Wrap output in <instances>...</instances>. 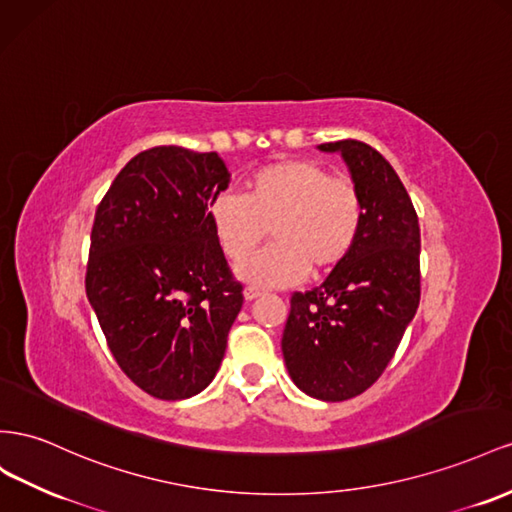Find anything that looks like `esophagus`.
<instances>
[{"mask_svg":"<svg viewBox=\"0 0 512 512\" xmlns=\"http://www.w3.org/2000/svg\"><path fill=\"white\" fill-rule=\"evenodd\" d=\"M260 295H262V290H260V288H254V286H247V288L243 290L245 301H254V299H258Z\"/></svg>","mask_w":512,"mask_h":512,"instance_id":"obj_1","label":"esophagus"}]
</instances>
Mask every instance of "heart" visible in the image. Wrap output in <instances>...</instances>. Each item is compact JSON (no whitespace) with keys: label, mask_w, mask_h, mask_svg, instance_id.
<instances>
[{"label":"heart","mask_w":512,"mask_h":512,"mask_svg":"<svg viewBox=\"0 0 512 512\" xmlns=\"http://www.w3.org/2000/svg\"><path fill=\"white\" fill-rule=\"evenodd\" d=\"M209 217L224 254L241 262L266 236L274 245L237 267V278L256 288L293 286L327 273L347 258L364 222L362 193L351 178L331 176L323 163L286 159L256 170L245 196L219 193Z\"/></svg>","instance_id":"obj_1"}]
</instances>
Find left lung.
I'll return each mask as SVG.
<instances>
[{
  "mask_svg": "<svg viewBox=\"0 0 512 512\" xmlns=\"http://www.w3.org/2000/svg\"><path fill=\"white\" fill-rule=\"evenodd\" d=\"M319 150L347 163L364 222L351 254L325 282L290 299L282 353L301 392L338 403L381 377L416 316L420 226L405 185L375 148L342 140Z\"/></svg>",
  "mask_w": 512,
  "mask_h": 512,
  "instance_id": "1",
  "label": "left lung"
}]
</instances>
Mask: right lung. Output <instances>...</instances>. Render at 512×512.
<instances>
[{
	"mask_svg": "<svg viewBox=\"0 0 512 512\" xmlns=\"http://www.w3.org/2000/svg\"><path fill=\"white\" fill-rule=\"evenodd\" d=\"M228 183L217 153L157 146L124 165L94 215L88 301L124 375L161 400L213 381L243 306L209 217Z\"/></svg>",
	"mask_w": 512,
	"mask_h": 512,
	"instance_id": "1",
	"label": "right lung"
}]
</instances>
